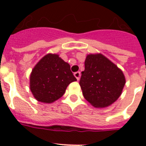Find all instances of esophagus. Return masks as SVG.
Returning a JSON list of instances; mask_svg holds the SVG:
<instances>
[{
    "label": "esophagus",
    "mask_w": 146,
    "mask_h": 146,
    "mask_svg": "<svg viewBox=\"0 0 146 146\" xmlns=\"http://www.w3.org/2000/svg\"><path fill=\"white\" fill-rule=\"evenodd\" d=\"M74 76H75V77L76 78V80H80L81 73H80V72H79V71H78V72H76V73H74Z\"/></svg>",
    "instance_id": "34e87169"
}]
</instances>
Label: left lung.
<instances>
[{
    "instance_id": "1",
    "label": "left lung",
    "mask_w": 146,
    "mask_h": 146,
    "mask_svg": "<svg viewBox=\"0 0 146 146\" xmlns=\"http://www.w3.org/2000/svg\"><path fill=\"white\" fill-rule=\"evenodd\" d=\"M125 83L123 71L108 58L102 54L87 55L80 85L83 96L92 106H110L120 96Z\"/></svg>"
}]
</instances>
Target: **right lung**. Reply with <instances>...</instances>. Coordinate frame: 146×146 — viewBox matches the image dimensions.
Here are the masks:
<instances>
[{"label":"right lung","instance_id":"right-lung-1","mask_svg":"<svg viewBox=\"0 0 146 146\" xmlns=\"http://www.w3.org/2000/svg\"><path fill=\"white\" fill-rule=\"evenodd\" d=\"M29 81L35 99L50 104L61 98L68 85L76 79L68 63L57 54H48L34 66Z\"/></svg>","mask_w":146,"mask_h":146}]
</instances>
